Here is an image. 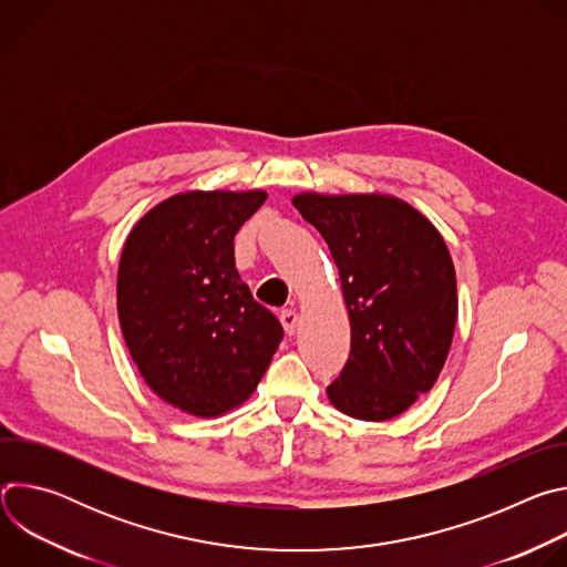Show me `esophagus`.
Wrapping results in <instances>:
<instances>
[{"mask_svg": "<svg viewBox=\"0 0 567 567\" xmlns=\"http://www.w3.org/2000/svg\"><path fill=\"white\" fill-rule=\"evenodd\" d=\"M298 311L296 309H282L280 311V322H282V328H285V332L289 334V337H293L296 334V330H298Z\"/></svg>", "mask_w": 567, "mask_h": 567, "instance_id": "1", "label": "esophagus"}]
</instances>
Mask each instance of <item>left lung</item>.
Listing matches in <instances>:
<instances>
[{
	"label": "left lung",
	"instance_id": "8db88e82",
	"mask_svg": "<svg viewBox=\"0 0 567 567\" xmlns=\"http://www.w3.org/2000/svg\"><path fill=\"white\" fill-rule=\"evenodd\" d=\"M291 204L326 237L350 316V357L328 388L363 422L406 413L435 385L455 332V267L440 230L381 193H298Z\"/></svg>",
	"mask_w": 567,
	"mask_h": 567
}]
</instances>
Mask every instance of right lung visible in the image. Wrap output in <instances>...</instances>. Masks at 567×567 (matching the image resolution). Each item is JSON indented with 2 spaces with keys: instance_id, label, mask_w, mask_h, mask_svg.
<instances>
[{
  "instance_id": "right-lung-1",
  "label": "right lung",
  "mask_w": 567,
  "mask_h": 567,
  "mask_svg": "<svg viewBox=\"0 0 567 567\" xmlns=\"http://www.w3.org/2000/svg\"><path fill=\"white\" fill-rule=\"evenodd\" d=\"M265 190H188L130 230L116 278L125 346L150 390L195 417H219L258 388L280 320L235 269L233 237Z\"/></svg>"
}]
</instances>
